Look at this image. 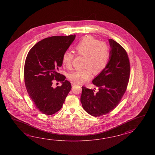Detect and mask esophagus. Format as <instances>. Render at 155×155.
Listing matches in <instances>:
<instances>
[{
    "label": "esophagus",
    "mask_w": 155,
    "mask_h": 155,
    "mask_svg": "<svg viewBox=\"0 0 155 155\" xmlns=\"http://www.w3.org/2000/svg\"><path fill=\"white\" fill-rule=\"evenodd\" d=\"M71 85H72V86H75L76 85H78L76 83H75V82H71Z\"/></svg>",
    "instance_id": "esophagus-1"
}]
</instances>
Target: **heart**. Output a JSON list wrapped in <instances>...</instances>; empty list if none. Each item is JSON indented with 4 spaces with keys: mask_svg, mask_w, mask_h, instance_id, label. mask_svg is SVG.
<instances>
[{
    "mask_svg": "<svg viewBox=\"0 0 155 155\" xmlns=\"http://www.w3.org/2000/svg\"><path fill=\"white\" fill-rule=\"evenodd\" d=\"M76 55L83 58L81 69L77 70L69 75V79L73 82L81 84L90 79L92 72L94 74L101 73L109 63L111 55L109 45L100 41L92 36H86L81 40L75 48ZM75 58L74 55L66 52L63 55V65L71 69Z\"/></svg>",
    "mask_w": 155,
    "mask_h": 155,
    "instance_id": "heart-1",
    "label": "heart"
}]
</instances>
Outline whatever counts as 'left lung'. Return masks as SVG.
<instances>
[{
    "label": "left lung",
    "mask_w": 155,
    "mask_h": 155,
    "mask_svg": "<svg viewBox=\"0 0 155 155\" xmlns=\"http://www.w3.org/2000/svg\"><path fill=\"white\" fill-rule=\"evenodd\" d=\"M111 50L105 69L92 80L99 91L82 86L81 102L91 115L97 117L111 112L119 105L126 91L130 74L129 56L125 49L113 39L109 40Z\"/></svg>",
    "instance_id": "1"
}]
</instances>
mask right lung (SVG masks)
Masks as SVG:
<instances>
[{"instance_id":"obj_1","label":"right lung","mask_w":155,"mask_h":155,"mask_svg":"<svg viewBox=\"0 0 155 155\" xmlns=\"http://www.w3.org/2000/svg\"><path fill=\"white\" fill-rule=\"evenodd\" d=\"M75 38V35L53 36L41 40L30 50L26 56L24 76L27 92L40 112L51 115L63 106L71 85L59 73L63 55ZM55 80L63 83L56 88Z\"/></svg>"}]
</instances>
